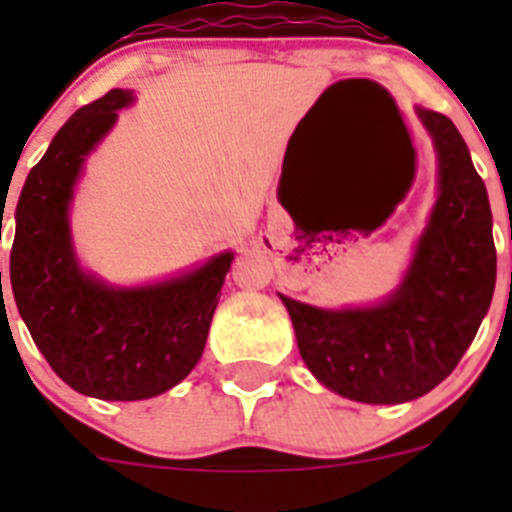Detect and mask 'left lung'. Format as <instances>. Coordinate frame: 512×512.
<instances>
[{"instance_id": "8db88e82", "label": "left lung", "mask_w": 512, "mask_h": 512, "mask_svg": "<svg viewBox=\"0 0 512 512\" xmlns=\"http://www.w3.org/2000/svg\"><path fill=\"white\" fill-rule=\"evenodd\" d=\"M438 153V200L405 279L372 307L323 310L282 297L302 361L341 397L397 405L449 377L495 292L497 253L482 176L454 122L420 110Z\"/></svg>"}]
</instances>
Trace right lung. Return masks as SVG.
Wrapping results in <instances>:
<instances>
[{
  "label": "right lung",
  "instance_id": "1",
  "mask_svg": "<svg viewBox=\"0 0 512 512\" xmlns=\"http://www.w3.org/2000/svg\"><path fill=\"white\" fill-rule=\"evenodd\" d=\"M130 102L133 94L112 89L58 130L25 179L9 253L12 295L35 346L63 382L99 400L156 397L192 372L233 264L225 251L182 277L130 289L81 271L69 230L74 184Z\"/></svg>",
  "mask_w": 512,
  "mask_h": 512
}]
</instances>
